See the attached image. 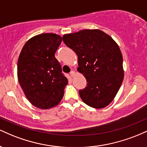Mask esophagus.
<instances>
[{"instance_id":"obj_1","label":"esophagus","mask_w":147,"mask_h":147,"mask_svg":"<svg viewBox=\"0 0 147 147\" xmlns=\"http://www.w3.org/2000/svg\"><path fill=\"white\" fill-rule=\"evenodd\" d=\"M70 76H71L72 77H73L74 76H75V72L73 71V70H72V71L70 72Z\"/></svg>"}]
</instances>
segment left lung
Instances as JSON below:
<instances>
[{"mask_svg":"<svg viewBox=\"0 0 147 147\" xmlns=\"http://www.w3.org/2000/svg\"><path fill=\"white\" fill-rule=\"evenodd\" d=\"M63 41L78 57V71L87 86L79 91L82 101L102 109L113 100L124 79L123 58L118 45L99 30H84L63 36Z\"/></svg>","mask_w":147,"mask_h":147,"instance_id":"obj_1","label":"left lung"}]
</instances>
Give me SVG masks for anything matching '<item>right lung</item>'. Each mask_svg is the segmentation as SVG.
I'll return each instance as SVG.
<instances>
[{
	"mask_svg": "<svg viewBox=\"0 0 147 147\" xmlns=\"http://www.w3.org/2000/svg\"><path fill=\"white\" fill-rule=\"evenodd\" d=\"M61 41L56 34L36 35L25 43L18 57V82L27 99L39 109L57 106L68 84L55 55Z\"/></svg>",
	"mask_w": 147,
	"mask_h": 147,
	"instance_id": "right-lung-1",
	"label": "right lung"
}]
</instances>
